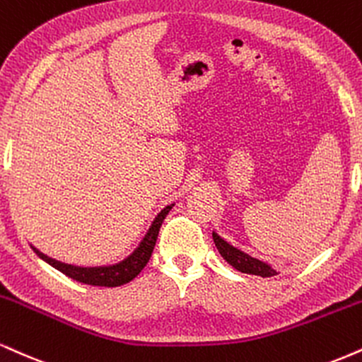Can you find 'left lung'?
Segmentation results:
<instances>
[{
    "instance_id": "1",
    "label": "left lung",
    "mask_w": 362,
    "mask_h": 362,
    "mask_svg": "<svg viewBox=\"0 0 362 362\" xmlns=\"http://www.w3.org/2000/svg\"><path fill=\"white\" fill-rule=\"evenodd\" d=\"M212 239H214L217 251L221 252V256L228 261V263L234 269L241 273H247V275H258L263 278L275 276L278 275L276 269L272 267V264L267 263V261H261L255 256L247 255V252L241 251L239 247L233 246L230 243L226 241L224 238H221L216 230H212Z\"/></svg>"
}]
</instances>
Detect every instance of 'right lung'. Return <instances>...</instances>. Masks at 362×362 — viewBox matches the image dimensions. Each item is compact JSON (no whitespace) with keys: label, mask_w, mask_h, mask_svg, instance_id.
Instances as JSON below:
<instances>
[{"label":"right lung","mask_w":362,"mask_h":362,"mask_svg":"<svg viewBox=\"0 0 362 362\" xmlns=\"http://www.w3.org/2000/svg\"><path fill=\"white\" fill-rule=\"evenodd\" d=\"M173 206H175V204H170V206L163 207L162 211L158 212V216L153 219L150 229L146 230L145 238L141 239V243H139L136 250H134L128 258L119 261V263L107 264V267H76V264L57 261L54 258H50V256L43 255V252L40 250H37L35 246L32 247L45 263H49L50 267L59 269L60 273L72 278V280L93 286H121L124 285V283L132 281L133 278L138 276V273L146 267L148 259H150L151 252H153L156 238H158V230L162 228L163 219L167 217L170 209Z\"/></svg>","instance_id":"right-lung-1"}]
</instances>
